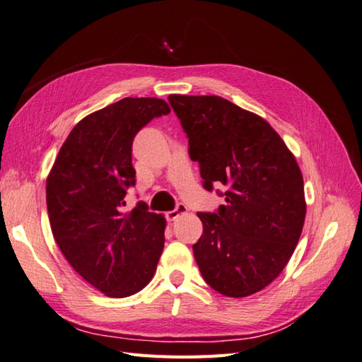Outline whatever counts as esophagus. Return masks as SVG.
<instances>
[{"mask_svg": "<svg viewBox=\"0 0 362 362\" xmlns=\"http://www.w3.org/2000/svg\"><path fill=\"white\" fill-rule=\"evenodd\" d=\"M184 213H187V206H185L184 204H178L177 206H175V210L166 213V218L169 222H173V221H177V218Z\"/></svg>", "mask_w": 362, "mask_h": 362, "instance_id": "obj_1", "label": "esophagus"}]
</instances>
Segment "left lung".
Returning <instances> with one entry per match:
<instances>
[{"instance_id":"obj_1","label":"left lung","mask_w":362,"mask_h":362,"mask_svg":"<svg viewBox=\"0 0 362 362\" xmlns=\"http://www.w3.org/2000/svg\"><path fill=\"white\" fill-rule=\"evenodd\" d=\"M170 107L199 163L204 189L223 184L225 205L198 213L193 245L201 275L228 298L250 296L287 266L305 222L303 178L288 148L264 119L221 96L170 95Z\"/></svg>"}]
</instances>
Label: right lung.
I'll return each instance as SVG.
<instances>
[{
	"instance_id": "right-lung-1",
	"label": "right lung",
	"mask_w": 362,
	"mask_h": 362,
	"mask_svg": "<svg viewBox=\"0 0 362 362\" xmlns=\"http://www.w3.org/2000/svg\"><path fill=\"white\" fill-rule=\"evenodd\" d=\"M157 98H124L86 116L64 141L47 181L48 217L74 270L110 298L140 291L154 276L166 218L139 201L124 211L136 185L131 148L152 119L169 115Z\"/></svg>"
}]
</instances>
